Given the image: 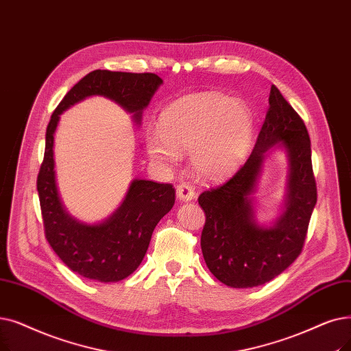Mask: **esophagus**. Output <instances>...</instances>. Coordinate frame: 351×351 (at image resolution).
I'll return each mask as SVG.
<instances>
[{"instance_id":"esophagus-1","label":"esophagus","mask_w":351,"mask_h":351,"mask_svg":"<svg viewBox=\"0 0 351 351\" xmlns=\"http://www.w3.org/2000/svg\"><path fill=\"white\" fill-rule=\"evenodd\" d=\"M176 195L179 197V201L189 202L195 197V189L189 184H180L176 188Z\"/></svg>"}]
</instances>
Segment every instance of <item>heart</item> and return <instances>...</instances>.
Returning <instances> with one entry per match:
<instances>
[{
    "instance_id": "1",
    "label": "heart",
    "mask_w": 351,
    "mask_h": 351,
    "mask_svg": "<svg viewBox=\"0 0 351 351\" xmlns=\"http://www.w3.org/2000/svg\"><path fill=\"white\" fill-rule=\"evenodd\" d=\"M254 113L238 99L205 91L185 96L160 116V130L146 136L150 158L165 167L176 166L182 152H189L192 171L217 180L245 158L252 142Z\"/></svg>"
}]
</instances>
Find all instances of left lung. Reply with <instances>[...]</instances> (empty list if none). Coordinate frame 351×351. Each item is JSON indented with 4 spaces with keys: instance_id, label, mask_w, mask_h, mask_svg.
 <instances>
[{
    "instance_id": "left-lung-1",
    "label": "left lung",
    "mask_w": 351,
    "mask_h": 351,
    "mask_svg": "<svg viewBox=\"0 0 351 351\" xmlns=\"http://www.w3.org/2000/svg\"><path fill=\"white\" fill-rule=\"evenodd\" d=\"M268 101L247 162L230 180L197 197L206 215L201 235L204 260L215 278L232 288L263 285L297 260L317 202L307 128L276 86H271ZM272 148L286 152L287 192L282 215L271 226H261L254 218L252 193Z\"/></svg>"
}]
</instances>
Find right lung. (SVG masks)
<instances>
[{"label": "right lung", "instance_id": "obj_1", "mask_svg": "<svg viewBox=\"0 0 351 351\" xmlns=\"http://www.w3.org/2000/svg\"><path fill=\"white\" fill-rule=\"evenodd\" d=\"M163 80L154 73L95 70L74 84L51 114L37 191L44 232L50 247L73 272L100 282L125 280L138 268L158 222L175 204V188L146 179H133L121 205L99 223L71 217L60 199L54 171V133L60 114L90 96H103L133 114L142 113Z\"/></svg>", "mask_w": 351, "mask_h": 351}]
</instances>
